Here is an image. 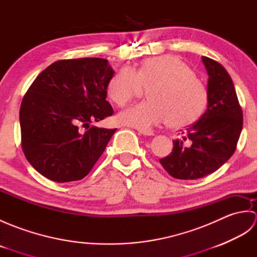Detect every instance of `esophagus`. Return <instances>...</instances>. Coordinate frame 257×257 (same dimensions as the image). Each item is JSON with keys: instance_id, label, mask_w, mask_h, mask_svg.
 <instances>
[{"instance_id": "34e87169", "label": "esophagus", "mask_w": 257, "mask_h": 257, "mask_svg": "<svg viewBox=\"0 0 257 257\" xmlns=\"http://www.w3.org/2000/svg\"><path fill=\"white\" fill-rule=\"evenodd\" d=\"M143 136H149V137H152V136H155L154 132H150V130H140L139 132Z\"/></svg>"}]
</instances>
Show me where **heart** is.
<instances>
[{"mask_svg":"<svg viewBox=\"0 0 257 257\" xmlns=\"http://www.w3.org/2000/svg\"><path fill=\"white\" fill-rule=\"evenodd\" d=\"M149 88L148 99L118 114V121L139 130H151L170 122L173 127L192 123L203 112L207 94L203 83L181 58L162 55L146 59L137 72L123 67L110 79L108 97L123 107Z\"/></svg>","mask_w":257,"mask_h":257,"instance_id":"heart-1","label":"heart"}]
</instances>
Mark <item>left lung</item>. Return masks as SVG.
Here are the masks:
<instances>
[{
    "instance_id": "obj_1",
    "label": "left lung",
    "mask_w": 257,
    "mask_h": 257,
    "mask_svg": "<svg viewBox=\"0 0 257 257\" xmlns=\"http://www.w3.org/2000/svg\"><path fill=\"white\" fill-rule=\"evenodd\" d=\"M207 76V107L187 128L182 140H173V150L160 159L171 177L196 180L213 173L235 151L243 127V112L231 76L213 59L202 56ZM188 140V145L184 141Z\"/></svg>"
}]
</instances>
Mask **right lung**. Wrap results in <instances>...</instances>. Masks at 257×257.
I'll list each match as a JSON object with an SVG mask.
<instances>
[{"mask_svg": "<svg viewBox=\"0 0 257 257\" xmlns=\"http://www.w3.org/2000/svg\"><path fill=\"white\" fill-rule=\"evenodd\" d=\"M113 74L107 59H64L33 81L20 109L22 148L42 176L77 181L95 166L116 132L90 127L113 113L106 100Z\"/></svg>", "mask_w": 257, "mask_h": 257, "instance_id": "add662e5", "label": "right lung"}]
</instances>
